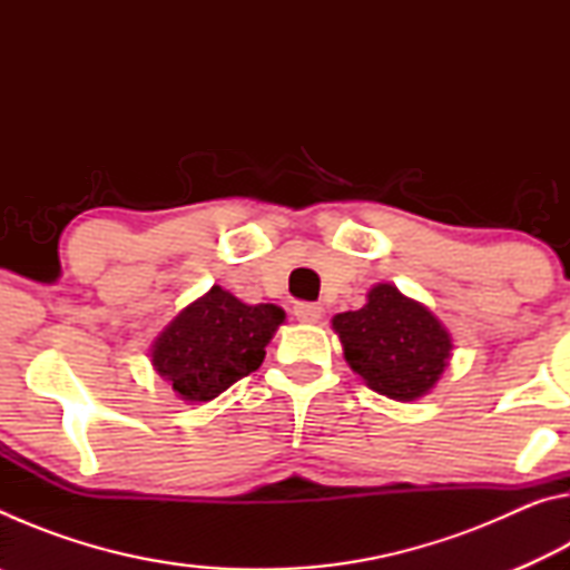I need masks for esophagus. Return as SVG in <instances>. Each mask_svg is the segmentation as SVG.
Segmentation results:
<instances>
[{"instance_id": "34e87169", "label": "esophagus", "mask_w": 570, "mask_h": 570, "mask_svg": "<svg viewBox=\"0 0 570 570\" xmlns=\"http://www.w3.org/2000/svg\"><path fill=\"white\" fill-rule=\"evenodd\" d=\"M322 314H324V308H322V304H308V302H298L296 306H294V316L298 322H304V324H316L322 320Z\"/></svg>"}]
</instances>
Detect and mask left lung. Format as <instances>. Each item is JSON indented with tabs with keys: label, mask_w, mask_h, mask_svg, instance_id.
I'll return each mask as SVG.
<instances>
[{
	"label": "left lung",
	"mask_w": 570,
	"mask_h": 570,
	"mask_svg": "<svg viewBox=\"0 0 570 570\" xmlns=\"http://www.w3.org/2000/svg\"><path fill=\"white\" fill-rule=\"evenodd\" d=\"M344 360L384 397L414 402L435 390L450 366L452 336L428 306L397 286L374 284L366 304L332 320Z\"/></svg>",
	"instance_id": "obj_1"
}]
</instances>
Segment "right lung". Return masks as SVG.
I'll return each instance as SVG.
<instances>
[{"mask_svg":"<svg viewBox=\"0 0 570 570\" xmlns=\"http://www.w3.org/2000/svg\"><path fill=\"white\" fill-rule=\"evenodd\" d=\"M286 314L276 304H244L220 286L173 316L150 346V364L188 404L216 400L256 372Z\"/></svg>","mask_w":570,"mask_h":570,"instance_id":"obj_1","label":"right lung"}]
</instances>
